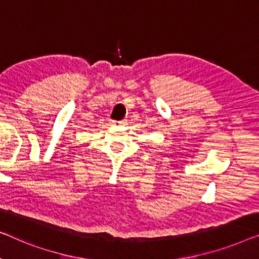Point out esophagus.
Masks as SVG:
<instances>
[{"mask_svg": "<svg viewBox=\"0 0 259 259\" xmlns=\"http://www.w3.org/2000/svg\"><path fill=\"white\" fill-rule=\"evenodd\" d=\"M111 123H112V124H114V125H124V124H125L124 121H121V122H117V121H112Z\"/></svg>", "mask_w": 259, "mask_h": 259, "instance_id": "obj_1", "label": "esophagus"}]
</instances>
